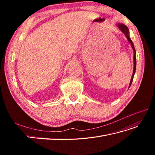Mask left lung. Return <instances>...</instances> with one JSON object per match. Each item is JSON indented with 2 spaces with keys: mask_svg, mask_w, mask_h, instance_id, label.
<instances>
[{
  "mask_svg": "<svg viewBox=\"0 0 155 155\" xmlns=\"http://www.w3.org/2000/svg\"><path fill=\"white\" fill-rule=\"evenodd\" d=\"M118 28H120V30L124 33V34H125V37H127V39H128L129 42V43L131 44V46H132V48H133V51H134V70H133V74L132 78H131V80H130V85H129V87H130V85H131V83H132L133 80L134 75V73H135V71H136V65H137V61H136V50H135V48H134V46L133 43L132 41H131L130 38L129 37V29H128V28L125 25H123V24H118Z\"/></svg>",
  "mask_w": 155,
  "mask_h": 155,
  "instance_id": "left-lung-1",
  "label": "left lung"
}]
</instances>
